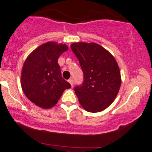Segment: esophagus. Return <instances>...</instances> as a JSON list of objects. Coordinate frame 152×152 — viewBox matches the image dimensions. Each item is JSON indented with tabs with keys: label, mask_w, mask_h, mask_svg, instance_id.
I'll return each instance as SVG.
<instances>
[{
	"label": "esophagus",
	"mask_w": 152,
	"mask_h": 152,
	"mask_svg": "<svg viewBox=\"0 0 152 152\" xmlns=\"http://www.w3.org/2000/svg\"><path fill=\"white\" fill-rule=\"evenodd\" d=\"M68 82L69 83V84H70L72 86H73V80H72V79H69V80H68Z\"/></svg>",
	"instance_id": "esophagus-1"
}]
</instances>
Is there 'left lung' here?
<instances>
[{
	"label": "left lung",
	"mask_w": 152,
	"mask_h": 152,
	"mask_svg": "<svg viewBox=\"0 0 152 152\" xmlns=\"http://www.w3.org/2000/svg\"><path fill=\"white\" fill-rule=\"evenodd\" d=\"M83 72V84L74 88L80 105L90 113L109 107L121 86L117 62L108 50L96 43L79 42L71 44Z\"/></svg>",
	"instance_id": "left-lung-1"
}]
</instances>
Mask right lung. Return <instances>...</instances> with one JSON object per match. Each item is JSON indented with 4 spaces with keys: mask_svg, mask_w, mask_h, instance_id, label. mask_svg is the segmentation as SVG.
Returning <instances> with one entry per match:
<instances>
[{
    "mask_svg": "<svg viewBox=\"0 0 152 152\" xmlns=\"http://www.w3.org/2000/svg\"><path fill=\"white\" fill-rule=\"evenodd\" d=\"M68 50L65 44L47 42L27 56L21 72V87L29 100L42 109L57 103L63 92L71 88L63 80L57 61Z\"/></svg>",
    "mask_w": 152,
    "mask_h": 152,
    "instance_id": "1",
    "label": "right lung"
}]
</instances>
